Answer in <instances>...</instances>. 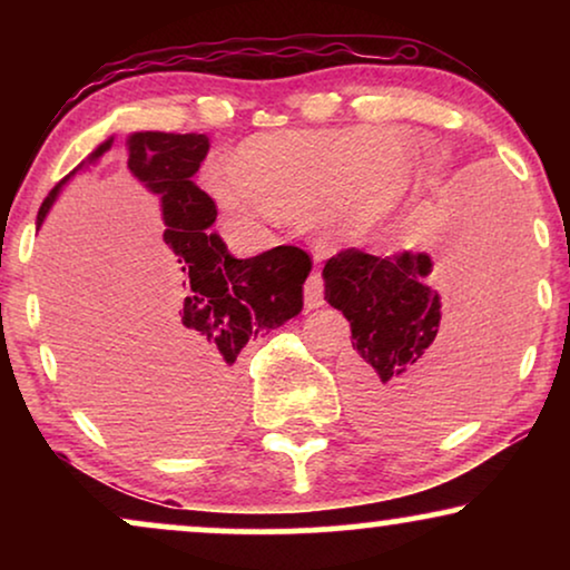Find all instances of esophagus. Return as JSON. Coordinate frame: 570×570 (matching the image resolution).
<instances>
[{
    "label": "esophagus",
    "instance_id": "34e87169",
    "mask_svg": "<svg viewBox=\"0 0 570 570\" xmlns=\"http://www.w3.org/2000/svg\"><path fill=\"white\" fill-rule=\"evenodd\" d=\"M303 293H306V308H318L324 306V279L318 272H314L306 279V287H303Z\"/></svg>",
    "mask_w": 570,
    "mask_h": 570
}]
</instances>
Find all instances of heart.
Returning a JSON list of instances; mask_svg holds the SVG:
<instances>
[{"mask_svg": "<svg viewBox=\"0 0 570 570\" xmlns=\"http://www.w3.org/2000/svg\"><path fill=\"white\" fill-rule=\"evenodd\" d=\"M394 145L396 137L365 129L259 135L238 150V176L217 174L213 189L233 209H252L254 197L275 213L314 215L326 228L363 230L407 186L412 153Z\"/></svg>", "mask_w": 570, "mask_h": 570, "instance_id": "heart-1", "label": "heart"}]
</instances>
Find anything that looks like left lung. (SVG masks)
<instances>
[{
    "label": "left lung",
    "instance_id": "obj_1",
    "mask_svg": "<svg viewBox=\"0 0 570 570\" xmlns=\"http://www.w3.org/2000/svg\"><path fill=\"white\" fill-rule=\"evenodd\" d=\"M503 228L509 230L505 217L488 197L485 205L474 199L459 213L449 322H441L439 295L446 262L433 264L415 252L373 256L345 248L324 264V298L345 314L353 332L347 402L365 431L425 433L501 379L509 361L503 295L511 283Z\"/></svg>",
    "mask_w": 570,
    "mask_h": 570
}]
</instances>
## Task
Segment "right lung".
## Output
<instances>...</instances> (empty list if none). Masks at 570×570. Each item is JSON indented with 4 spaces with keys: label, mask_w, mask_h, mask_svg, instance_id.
<instances>
[{
    "label": "right lung",
    "mask_w": 570,
    "mask_h": 570,
    "mask_svg": "<svg viewBox=\"0 0 570 570\" xmlns=\"http://www.w3.org/2000/svg\"><path fill=\"white\" fill-rule=\"evenodd\" d=\"M111 145L114 137H108L90 153L88 163H96ZM127 150V168L158 194L166 223L163 252L174 277V301L158 324L163 345L184 384L205 394L215 431L225 433L238 415L233 363L248 340L301 314L311 256L298 246H275L252 259L230 256L223 238L209 230L217 217L213 197L191 181L207 158V135L135 131ZM69 176L43 199L38 228Z\"/></svg>",
    "instance_id": "obj_1"
}]
</instances>
